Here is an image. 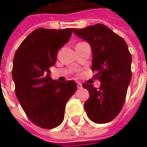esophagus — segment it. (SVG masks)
Listing matches in <instances>:
<instances>
[{"mask_svg":"<svg viewBox=\"0 0 147 147\" xmlns=\"http://www.w3.org/2000/svg\"><path fill=\"white\" fill-rule=\"evenodd\" d=\"M77 87L78 89H81L82 88V84L81 82H77Z\"/></svg>","mask_w":147,"mask_h":147,"instance_id":"1","label":"esophagus"}]
</instances>
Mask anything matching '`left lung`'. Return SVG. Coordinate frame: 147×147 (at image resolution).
<instances>
[{"label":"left lung","instance_id":"8db88e82","mask_svg":"<svg viewBox=\"0 0 147 147\" xmlns=\"http://www.w3.org/2000/svg\"><path fill=\"white\" fill-rule=\"evenodd\" d=\"M78 37L87 41L92 48L94 78L100 82L99 89L83 83L89 99L84 104L88 118L96 123L113 120L121 111L132 78V56L127 43L104 24L73 29Z\"/></svg>","mask_w":147,"mask_h":147}]
</instances>
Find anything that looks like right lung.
<instances>
[{"mask_svg": "<svg viewBox=\"0 0 147 147\" xmlns=\"http://www.w3.org/2000/svg\"><path fill=\"white\" fill-rule=\"evenodd\" d=\"M72 32V28H37L14 54L12 78L16 96L28 119L42 128L51 129L63 122L66 103L77 90L76 82L53 80L49 69Z\"/></svg>", "mask_w": 147, "mask_h": 147, "instance_id": "obj_1", "label": "right lung"}]
</instances>
